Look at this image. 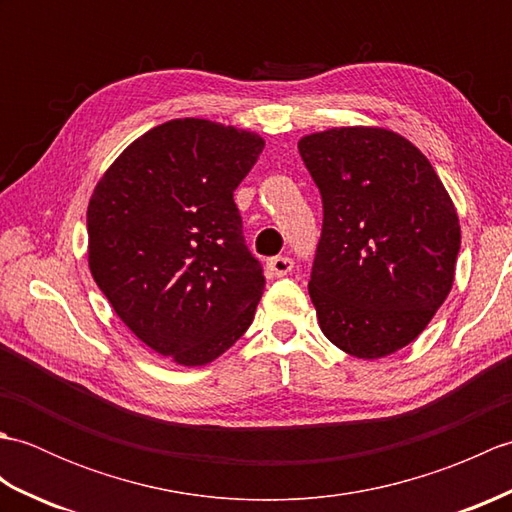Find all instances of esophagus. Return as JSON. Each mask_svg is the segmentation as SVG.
I'll use <instances>...</instances> for the list:
<instances>
[{
	"label": "esophagus",
	"mask_w": 512,
	"mask_h": 512,
	"mask_svg": "<svg viewBox=\"0 0 512 512\" xmlns=\"http://www.w3.org/2000/svg\"><path fill=\"white\" fill-rule=\"evenodd\" d=\"M292 266H295V262H292L290 257H273L266 262L270 277H284L290 273Z\"/></svg>",
	"instance_id": "1"
}]
</instances>
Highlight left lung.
<instances>
[{
  "label": "left lung",
  "mask_w": 512,
  "mask_h": 512,
  "mask_svg": "<svg viewBox=\"0 0 512 512\" xmlns=\"http://www.w3.org/2000/svg\"><path fill=\"white\" fill-rule=\"evenodd\" d=\"M323 200L310 277L321 332L374 361L427 328L449 297L460 220L422 151L385 127H330L299 140Z\"/></svg>",
  "instance_id": "left-lung-1"
}]
</instances>
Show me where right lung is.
Listing matches in <instances>:
<instances>
[{
  "label": "right lung",
  "instance_id": "1",
  "mask_svg": "<svg viewBox=\"0 0 512 512\" xmlns=\"http://www.w3.org/2000/svg\"><path fill=\"white\" fill-rule=\"evenodd\" d=\"M264 145L235 125L173 118L127 145L92 191L96 286L140 341L182 367L222 356L264 295L233 202Z\"/></svg>",
  "mask_w": 512,
  "mask_h": 512
}]
</instances>
